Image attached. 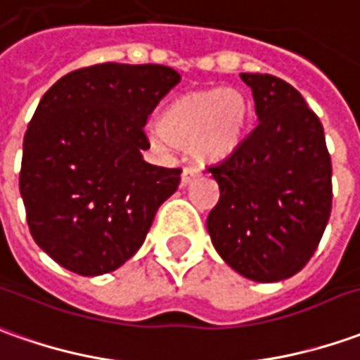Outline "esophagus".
I'll return each instance as SVG.
<instances>
[{
  "label": "esophagus",
  "instance_id": "esophagus-1",
  "mask_svg": "<svg viewBox=\"0 0 360 360\" xmlns=\"http://www.w3.org/2000/svg\"><path fill=\"white\" fill-rule=\"evenodd\" d=\"M200 175V171L197 169V167H185L183 169V175H181V185L185 187V185H189L191 181L193 179H197Z\"/></svg>",
  "mask_w": 360,
  "mask_h": 360
}]
</instances>
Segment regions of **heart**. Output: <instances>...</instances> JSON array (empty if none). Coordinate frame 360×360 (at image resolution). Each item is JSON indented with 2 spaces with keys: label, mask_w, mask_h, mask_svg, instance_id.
Wrapping results in <instances>:
<instances>
[{
  "label": "heart",
  "mask_w": 360,
  "mask_h": 360,
  "mask_svg": "<svg viewBox=\"0 0 360 360\" xmlns=\"http://www.w3.org/2000/svg\"><path fill=\"white\" fill-rule=\"evenodd\" d=\"M250 104L234 88L195 90L175 98L151 134L158 143L175 141L187 148L195 160L217 163L232 155L244 139Z\"/></svg>",
  "instance_id": "heart-1"
}]
</instances>
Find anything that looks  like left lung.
Instances as JSON below:
<instances>
[{"label":"left lung","mask_w":360,"mask_h":360,"mask_svg":"<svg viewBox=\"0 0 360 360\" xmlns=\"http://www.w3.org/2000/svg\"><path fill=\"white\" fill-rule=\"evenodd\" d=\"M258 126L209 167L221 199L207 231L221 258L254 282L297 274L317 250L331 214V158L323 126L303 96L272 75L242 72Z\"/></svg>","instance_id":"left-lung-1"}]
</instances>
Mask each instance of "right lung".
Returning <instances> with one entry per match:
<instances>
[{"label":"right lung","instance_id":"add662e5","mask_svg":"<svg viewBox=\"0 0 360 360\" xmlns=\"http://www.w3.org/2000/svg\"><path fill=\"white\" fill-rule=\"evenodd\" d=\"M181 75L163 65L104 63L45 92L23 138L19 191L33 240L80 276L114 272L146 240L181 169L151 165L148 116Z\"/></svg>","mask_w":360,"mask_h":360}]
</instances>
